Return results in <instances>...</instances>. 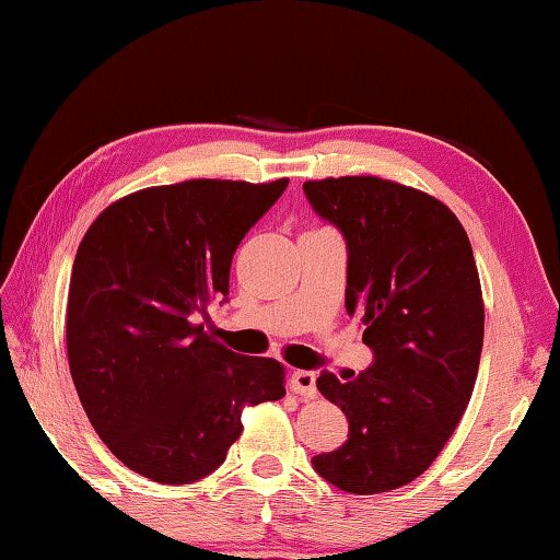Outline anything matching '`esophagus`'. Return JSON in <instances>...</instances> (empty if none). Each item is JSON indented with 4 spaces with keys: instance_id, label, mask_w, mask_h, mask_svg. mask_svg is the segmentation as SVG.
<instances>
[{
    "instance_id": "esophagus-1",
    "label": "esophagus",
    "mask_w": 560,
    "mask_h": 560,
    "mask_svg": "<svg viewBox=\"0 0 560 560\" xmlns=\"http://www.w3.org/2000/svg\"><path fill=\"white\" fill-rule=\"evenodd\" d=\"M315 371H293V389L299 392L301 397L313 399L317 397V387H315Z\"/></svg>"
}]
</instances>
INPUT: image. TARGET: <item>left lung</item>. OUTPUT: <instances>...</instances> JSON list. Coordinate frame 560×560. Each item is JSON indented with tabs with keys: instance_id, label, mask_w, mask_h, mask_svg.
<instances>
[{
	"instance_id": "1",
	"label": "left lung",
	"mask_w": 560,
	"mask_h": 560,
	"mask_svg": "<svg viewBox=\"0 0 560 560\" xmlns=\"http://www.w3.org/2000/svg\"><path fill=\"white\" fill-rule=\"evenodd\" d=\"M347 241V313L361 315L373 363L319 395L347 413L349 440L313 457L325 481L383 493L431 467L467 409L483 347V299L471 243L443 201L383 177L303 185Z\"/></svg>"
}]
</instances>
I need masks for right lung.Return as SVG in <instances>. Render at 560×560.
<instances>
[{"instance_id":"obj_1","label":"right lung","mask_w":560,"mask_h":560,"mask_svg":"<svg viewBox=\"0 0 560 560\" xmlns=\"http://www.w3.org/2000/svg\"><path fill=\"white\" fill-rule=\"evenodd\" d=\"M289 180H187L115 201L71 267L67 355L81 407L125 467L159 483L219 469L241 413L277 401L283 365L225 349L199 323L229 301L233 253Z\"/></svg>"}]
</instances>
